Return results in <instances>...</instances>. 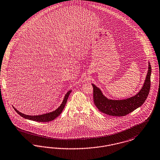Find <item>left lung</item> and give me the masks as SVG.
<instances>
[{"instance_id": "1", "label": "left lung", "mask_w": 160, "mask_h": 160, "mask_svg": "<svg viewBox=\"0 0 160 160\" xmlns=\"http://www.w3.org/2000/svg\"><path fill=\"white\" fill-rule=\"evenodd\" d=\"M151 67L149 63L145 82L140 92L135 96L123 100H111L103 96L101 91L92 84L93 88V101L97 108L105 114L124 116L139 108L147 99L151 87Z\"/></svg>"}]
</instances>
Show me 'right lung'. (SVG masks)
I'll return each instance as SVG.
<instances>
[{"mask_svg":"<svg viewBox=\"0 0 160 160\" xmlns=\"http://www.w3.org/2000/svg\"><path fill=\"white\" fill-rule=\"evenodd\" d=\"M71 91L70 90L68 91L67 94L65 95V98H64L63 102L61 103V105L59 106V107L55 111L49 112L48 114H45L43 115H36V116H32V115H28L22 114L21 112H19L18 110H17V109L15 108L14 107H13V109H15V111L19 114L21 115L22 117L25 118L26 119L28 120H31L32 121H35V122H49L53 120L55 118H56L57 117L61 114V113L62 112L64 107L65 106V104L67 101V99L68 98V96L70 95Z\"/></svg>","mask_w":160,"mask_h":160,"instance_id":"1","label":"right lung"}]
</instances>
